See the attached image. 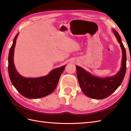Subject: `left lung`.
<instances>
[{"label":"left lung","mask_w":131,"mask_h":131,"mask_svg":"<svg viewBox=\"0 0 131 131\" xmlns=\"http://www.w3.org/2000/svg\"><path fill=\"white\" fill-rule=\"evenodd\" d=\"M112 31L122 51V66L120 70L114 76L100 78L94 76L84 69L76 66L77 74L79 85L82 91L86 96L94 99H104L114 92L123 80L126 71V52L121 38L114 29Z\"/></svg>","instance_id":"1"}]
</instances>
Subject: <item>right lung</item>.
Wrapping results in <instances>:
<instances>
[{
    "instance_id": "obj_1",
    "label": "right lung",
    "mask_w": 131,
    "mask_h": 131,
    "mask_svg": "<svg viewBox=\"0 0 131 131\" xmlns=\"http://www.w3.org/2000/svg\"><path fill=\"white\" fill-rule=\"evenodd\" d=\"M18 32L13 39L8 55V73L12 84L18 92L27 99H39L52 93L57 87L61 74L66 65L54 69L46 76L38 78H24L15 68L14 51Z\"/></svg>"
}]
</instances>
